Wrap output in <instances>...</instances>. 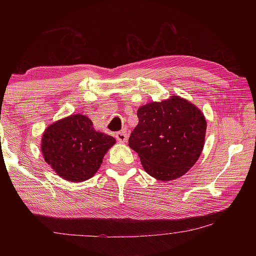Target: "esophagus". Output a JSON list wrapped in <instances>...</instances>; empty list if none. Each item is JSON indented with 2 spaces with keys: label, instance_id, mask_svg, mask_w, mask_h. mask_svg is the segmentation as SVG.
<instances>
[{
  "label": "esophagus",
  "instance_id": "34e87169",
  "mask_svg": "<svg viewBox=\"0 0 256 256\" xmlns=\"http://www.w3.org/2000/svg\"><path fill=\"white\" fill-rule=\"evenodd\" d=\"M115 138H116V140L120 142V144H125L128 140V134L125 131H120L115 134Z\"/></svg>",
  "mask_w": 256,
  "mask_h": 256
}]
</instances>
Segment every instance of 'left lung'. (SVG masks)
I'll use <instances>...</instances> for the list:
<instances>
[{"label":"left lung","instance_id":"1","mask_svg":"<svg viewBox=\"0 0 256 256\" xmlns=\"http://www.w3.org/2000/svg\"><path fill=\"white\" fill-rule=\"evenodd\" d=\"M138 123L128 138L144 170L158 180L186 174L203 150L206 120L203 112L180 96L138 107Z\"/></svg>","mask_w":256,"mask_h":256}]
</instances>
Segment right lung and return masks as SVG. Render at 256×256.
Returning a JSON list of instances; mask_svg holds the SVG:
<instances>
[{"label": "right lung", "mask_w": 256, "mask_h": 256, "mask_svg": "<svg viewBox=\"0 0 256 256\" xmlns=\"http://www.w3.org/2000/svg\"><path fill=\"white\" fill-rule=\"evenodd\" d=\"M116 140L96 131L88 116L70 115L52 123L42 136L45 162L63 180L80 183L92 178Z\"/></svg>", "instance_id": "1"}]
</instances>
